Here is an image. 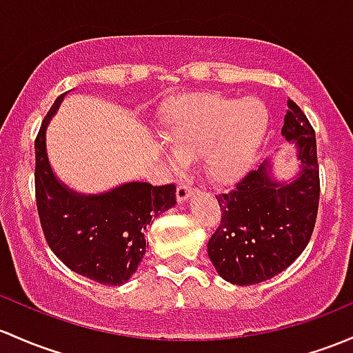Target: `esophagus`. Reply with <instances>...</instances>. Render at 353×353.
I'll list each match as a JSON object with an SVG mask.
<instances>
[{
    "instance_id": "1",
    "label": "esophagus",
    "mask_w": 353,
    "mask_h": 353,
    "mask_svg": "<svg viewBox=\"0 0 353 353\" xmlns=\"http://www.w3.org/2000/svg\"><path fill=\"white\" fill-rule=\"evenodd\" d=\"M194 192V189H192L191 186H188V184H181L179 188H177V201L179 203H184L188 201L189 196Z\"/></svg>"
}]
</instances>
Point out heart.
I'll use <instances>...</instances> for the list:
<instances>
[{"instance_id": "1", "label": "heart", "mask_w": 353, "mask_h": 353, "mask_svg": "<svg viewBox=\"0 0 353 353\" xmlns=\"http://www.w3.org/2000/svg\"><path fill=\"white\" fill-rule=\"evenodd\" d=\"M270 113L255 96H188L167 110L162 139L170 148L167 164L174 169L203 157L211 181L232 184L248 172L264 147Z\"/></svg>"}]
</instances>
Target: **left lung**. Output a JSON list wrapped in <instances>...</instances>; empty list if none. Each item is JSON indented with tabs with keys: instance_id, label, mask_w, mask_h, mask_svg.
I'll return each instance as SVG.
<instances>
[{
	"instance_id": "left-lung-1",
	"label": "left lung",
	"mask_w": 353,
	"mask_h": 353,
	"mask_svg": "<svg viewBox=\"0 0 353 353\" xmlns=\"http://www.w3.org/2000/svg\"><path fill=\"white\" fill-rule=\"evenodd\" d=\"M281 135L294 147L299 162L294 176L279 179L269 155L232 191L216 196L221 223L208 242V255L232 284L272 279L303 254L313 233L320 199L316 137L291 99Z\"/></svg>"
}]
</instances>
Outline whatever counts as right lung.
Returning <instances> with one entry per match:
<instances>
[{
  "label": "right lung",
  "instance_id": "obj_1",
  "mask_svg": "<svg viewBox=\"0 0 353 353\" xmlns=\"http://www.w3.org/2000/svg\"><path fill=\"white\" fill-rule=\"evenodd\" d=\"M68 92L55 99L35 140L40 223L50 250L70 270L99 284L121 285L145 255L147 226L176 205V186L133 181L86 194L62 183L49 161L47 128Z\"/></svg>",
  "mask_w": 353,
  "mask_h": 353
}]
</instances>
